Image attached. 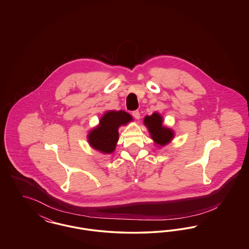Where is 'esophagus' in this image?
I'll use <instances>...</instances> for the list:
<instances>
[{
	"instance_id": "1",
	"label": "esophagus",
	"mask_w": 249,
	"mask_h": 249,
	"mask_svg": "<svg viewBox=\"0 0 249 249\" xmlns=\"http://www.w3.org/2000/svg\"><path fill=\"white\" fill-rule=\"evenodd\" d=\"M132 116H133V118L135 119H140V112L139 111H133L132 112Z\"/></svg>"
}]
</instances>
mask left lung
I'll use <instances>...</instances> for the list:
<instances>
[{
	"label": "left lung",
	"mask_w": 249,
	"mask_h": 249,
	"mask_svg": "<svg viewBox=\"0 0 249 249\" xmlns=\"http://www.w3.org/2000/svg\"><path fill=\"white\" fill-rule=\"evenodd\" d=\"M143 125L147 128L151 139L158 147L165 146L175 138V131L163 124V118L160 114L155 112L151 116H145Z\"/></svg>",
	"instance_id": "8db88e82"
}]
</instances>
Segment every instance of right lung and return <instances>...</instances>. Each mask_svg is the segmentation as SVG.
Masks as SVG:
<instances>
[{
    "label": "right lung",
    "instance_id": "right-lung-1",
    "mask_svg": "<svg viewBox=\"0 0 249 249\" xmlns=\"http://www.w3.org/2000/svg\"><path fill=\"white\" fill-rule=\"evenodd\" d=\"M131 121L132 117L125 111H107L99 120V124L89 131V144L103 154H112L119 141V128Z\"/></svg>",
    "mask_w": 249,
    "mask_h": 249
}]
</instances>
